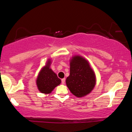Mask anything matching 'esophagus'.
<instances>
[{
    "label": "esophagus",
    "mask_w": 132,
    "mask_h": 132,
    "mask_svg": "<svg viewBox=\"0 0 132 132\" xmlns=\"http://www.w3.org/2000/svg\"><path fill=\"white\" fill-rule=\"evenodd\" d=\"M65 78H63V79H62V83L63 84H64V82H65Z\"/></svg>",
    "instance_id": "esophagus-1"
}]
</instances>
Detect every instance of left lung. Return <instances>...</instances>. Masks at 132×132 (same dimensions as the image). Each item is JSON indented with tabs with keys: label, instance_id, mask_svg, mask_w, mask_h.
<instances>
[{
	"label": "left lung",
	"instance_id": "8db88e82",
	"mask_svg": "<svg viewBox=\"0 0 132 132\" xmlns=\"http://www.w3.org/2000/svg\"><path fill=\"white\" fill-rule=\"evenodd\" d=\"M66 86L76 97L81 98L92 91L96 84V76L88 61L80 55H75L70 61V75Z\"/></svg>",
	"mask_w": 132,
	"mask_h": 132
}]
</instances>
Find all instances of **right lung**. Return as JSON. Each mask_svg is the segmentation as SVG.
<instances>
[{"mask_svg": "<svg viewBox=\"0 0 132 132\" xmlns=\"http://www.w3.org/2000/svg\"><path fill=\"white\" fill-rule=\"evenodd\" d=\"M51 63V59H48L45 66L39 72L36 80L38 90L45 94L51 93L53 89L61 82V80L57 77V75L50 68Z\"/></svg>", "mask_w": 132, "mask_h": 132, "instance_id": "right-lung-1", "label": "right lung"}]
</instances>
